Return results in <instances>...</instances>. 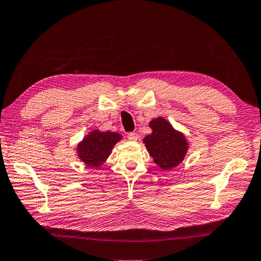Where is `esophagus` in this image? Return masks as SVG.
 I'll return each instance as SVG.
<instances>
[{
	"label": "esophagus",
	"mask_w": 261,
	"mask_h": 261,
	"mask_svg": "<svg viewBox=\"0 0 261 261\" xmlns=\"http://www.w3.org/2000/svg\"><path fill=\"white\" fill-rule=\"evenodd\" d=\"M128 140L129 141H133V142H135V141H137L140 139V136H139V134H137V133H129L128 134Z\"/></svg>",
	"instance_id": "34e87169"
}]
</instances>
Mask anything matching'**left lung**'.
Instances as JSON below:
<instances>
[{
  "label": "left lung",
  "mask_w": 261,
  "mask_h": 261,
  "mask_svg": "<svg viewBox=\"0 0 261 261\" xmlns=\"http://www.w3.org/2000/svg\"><path fill=\"white\" fill-rule=\"evenodd\" d=\"M149 126L152 132L143 142L154 164L166 171L180 165L190 150V141L184 133L161 116L150 120Z\"/></svg>",
  "instance_id": "8db88e82"
}]
</instances>
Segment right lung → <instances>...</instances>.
<instances>
[{"instance_id": "obj_1", "label": "right lung", "mask_w": 261, "mask_h": 261, "mask_svg": "<svg viewBox=\"0 0 261 261\" xmlns=\"http://www.w3.org/2000/svg\"><path fill=\"white\" fill-rule=\"evenodd\" d=\"M122 140L117 132H102L97 128L88 132L76 146V154L91 168H99L111 154L114 146Z\"/></svg>"}]
</instances>
